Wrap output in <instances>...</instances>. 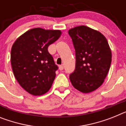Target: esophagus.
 Returning a JSON list of instances; mask_svg holds the SVG:
<instances>
[{"label":"esophagus","mask_w":126,"mask_h":126,"mask_svg":"<svg viewBox=\"0 0 126 126\" xmlns=\"http://www.w3.org/2000/svg\"><path fill=\"white\" fill-rule=\"evenodd\" d=\"M59 69H60L61 71L63 70V69H64V65H59Z\"/></svg>","instance_id":"esophagus-1"}]
</instances>
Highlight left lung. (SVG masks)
I'll list each match as a JSON object with an SVG mask.
<instances>
[{
	"mask_svg": "<svg viewBox=\"0 0 126 126\" xmlns=\"http://www.w3.org/2000/svg\"><path fill=\"white\" fill-rule=\"evenodd\" d=\"M68 33L76 53L72 85L83 93L98 89L105 81L111 62V51L104 35L85 25L72 28Z\"/></svg>",
	"mask_w": 126,
	"mask_h": 126,
	"instance_id": "left-lung-1",
	"label": "left lung"
}]
</instances>
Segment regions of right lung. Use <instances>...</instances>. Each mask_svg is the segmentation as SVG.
<instances>
[{
    "label": "right lung",
    "mask_w": 126,
    "mask_h": 126,
    "mask_svg": "<svg viewBox=\"0 0 126 126\" xmlns=\"http://www.w3.org/2000/svg\"><path fill=\"white\" fill-rule=\"evenodd\" d=\"M59 30L34 28L27 31L13 43L11 62L15 78L29 94L41 95L51 88L57 65L48 47L61 35Z\"/></svg>",
    "instance_id": "obj_1"
}]
</instances>
